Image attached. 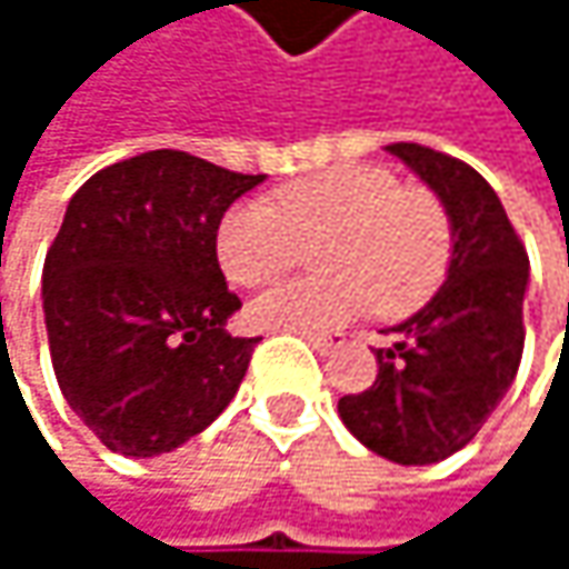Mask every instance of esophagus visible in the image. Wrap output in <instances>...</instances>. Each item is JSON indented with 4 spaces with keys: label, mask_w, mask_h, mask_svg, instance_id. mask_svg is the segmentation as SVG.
Instances as JSON below:
<instances>
[{
    "label": "esophagus",
    "mask_w": 569,
    "mask_h": 569,
    "mask_svg": "<svg viewBox=\"0 0 569 569\" xmlns=\"http://www.w3.org/2000/svg\"><path fill=\"white\" fill-rule=\"evenodd\" d=\"M302 339H306L319 356H326V352H332V349L342 346V332H302Z\"/></svg>",
    "instance_id": "esophagus-1"
}]
</instances>
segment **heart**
Wrapping results in <instances>:
<instances>
[{
    "label": "heart",
    "instance_id": "1",
    "mask_svg": "<svg viewBox=\"0 0 569 569\" xmlns=\"http://www.w3.org/2000/svg\"><path fill=\"white\" fill-rule=\"evenodd\" d=\"M322 273L273 286L250 302L263 329L326 332L372 302L408 316L441 286L451 263V220L425 187H405L382 168H332L260 200L233 203L217 227L227 280L247 289L273 283L302 263Z\"/></svg>",
    "mask_w": 569,
    "mask_h": 569
}]
</instances>
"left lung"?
I'll use <instances>...</instances> for the list:
<instances>
[{"label":"left lung","instance_id":"obj_1","mask_svg":"<svg viewBox=\"0 0 569 569\" xmlns=\"http://www.w3.org/2000/svg\"><path fill=\"white\" fill-rule=\"evenodd\" d=\"M386 151L438 193L455 247L445 286L392 329L398 342L376 352V382L339 398V418L396 465H435L461 451L511 389L530 260L498 193L471 164L405 141Z\"/></svg>","mask_w":569,"mask_h":569}]
</instances>
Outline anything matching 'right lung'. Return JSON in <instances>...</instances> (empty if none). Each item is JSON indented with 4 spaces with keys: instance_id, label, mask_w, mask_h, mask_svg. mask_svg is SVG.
<instances>
[{
    "instance_id": "right-lung-1",
    "label": "right lung",
    "mask_w": 569,
    "mask_h": 569,
    "mask_svg": "<svg viewBox=\"0 0 569 569\" xmlns=\"http://www.w3.org/2000/svg\"><path fill=\"white\" fill-rule=\"evenodd\" d=\"M263 173L187 151H148L88 177L42 270L58 389L128 458L200 435L237 396L253 346L227 332L240 309L217 263L227 207Z\"/></svg>"
}]
</instances>
